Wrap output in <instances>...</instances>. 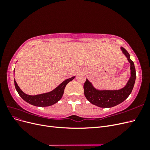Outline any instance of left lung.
I'll return each mask as SVG.
<instances>
[{"mask_svg":"<svg viewBox=\"0 0 150 150\" xmlns=\"http://www.w3.org/2000/svg\"><path fill=\"white\" fill-rule=\"evenodd\" d=\"M130 64V78L125 87L120 89L108 90L98 89L86 79L84 84V96L88 100L94 105L100 108H112L123 102L128 98L133 89L136 80V70L134 62L131 60L130 56L126 50L121 47Z\"/></svg>","mask_w":150,"mask_h":150,"instance_id":"obj_1","label":"left lung"}]
</instances>
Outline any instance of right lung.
I'll list each match as a JSON object with an SVG mask.
<instances>
[{
  "label": "right lung",
  "instance_id": "right-lung-1",
  "mask_svg": "<svg viewBox=\"0 0 150 150\" xmlns=\"http://www.w3.org/2000/svg\"><path fill=\"white\" fill-rule=\"evenodd\" d=\"M13 75H14V71H13ZM75 77L76 76H73L71 78L66 79L51 91L37 95H29L24 93L17 85L15 79L14 84L18 94L25 101L33 106L46 107L53 105L60 100L64 94L66 86L68 83L73 80Z\"/></svg>",
  "mask_w": 150,
  "mask_h": 150
}]
</instances>
